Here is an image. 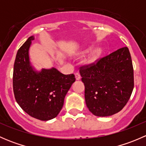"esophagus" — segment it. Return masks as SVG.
Segmentation results:
<instances>
[{
    "instance_id": "obj_1",
    "label": "esophagus",
    "mask_w": 146,
    "mask_h": 146,
    "mask_svg": "<svg viewBox=\"0 0 146 146\" xmlns=\"http://www.w3.org/2000/svg\"><path fill=\"white\" fill-rule=\"evenodd\" d=\"M75 76H76V80H80V78H81V76H80V73H75Z\"/></svg>"
}]
</instances>
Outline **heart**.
<instances>
[{
	"mask_svg": "<svg viewBox=\"0 0 146 146\" xmlns=\"http://www.w3.org/2000/svg\"><path fill=\"white\" fill-rule=\"evenodd\" d=\"M100 49H97L95 50V51L93 52V54H92V59L94 60L95 58H96L97 57L99 56L100 55Z\"/></svg>",
	"mask_w": 146,
	"mask_h": 146,
	"instance_id": "obj_1",
	"label": "heart"
}]
</instances>
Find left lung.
I'll return each instance as SVG.
<instances>
[{"mask_svg":"<svg viewBox=\"0 0 146 146\" xmlns=\"http://www.w3.org/2000/svg\"><path fill=\"white\" fill-rule=\"evenodd\" d=\"M85 85V103L98 117L120 111L129 101L134 87L131 57L126 46L80 68Z\"/></svg>","mask_w":146,"mask_h":146,"instance_id":"1","label":"left lung"}]
</instances>
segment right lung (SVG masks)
<instances>
[{
  "label": "right lung",
  "instance_id": "obj_1",
  "mask_svg": "<svg viewBox=\"0 0 146 146\" xmlns=\"http://www.w3.org/2000/svg\"><path fill=\"white\" fill-rule=\"evenodd\" d=\"M34 39L33 36L28 38L17 51L13 69V92L16 102L27 114L48 121L60 112L65 96L76 78L73 74H63L55 68L35 70L29 58Z\"/></svg>",
  "mask_w": 146,
  "mask_h": 146
}]
</instances>
